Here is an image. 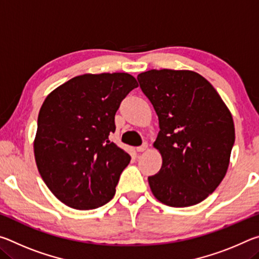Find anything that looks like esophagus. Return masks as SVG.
Masks as SVG:
<instances>
[{
  "mask_svg": "<svg viewBox=\"0 0 259 259\" xmlns=\"http://www.w3.org/2000/svg\"><path fill=\"white\" fill-rule=\"evenodd\" d=\"M147 150V144L146 143H144L142 146H138L137 147V152H144V151H146Z\"/></svg>",
  "mask_w": 259,
  "mask_h": 259,
  "instance_id": "esophagus-1",
  "label": "esophagus"
}]
</instances>
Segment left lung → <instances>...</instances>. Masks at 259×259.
Here are the masks:
<instances>
[{
    "mask_svg": "<svg viewBox=\"0 0 259 259\" xmlns=\"http://www.w3.org/2000/svg\"><path fill=\"white\" fill-rule=\"evenodd\" d=\"M159 117L154 147L162 166L148 177L153 195L169 207L200 203L216 190L230 163L235 130L214 88L192 71L151 69L137 76Z\"/></svg>",
    "mask_w": 259,
    "mask_h": 259,
    "instance_id": "1",
    "label": "left lung"
}]
</instances>
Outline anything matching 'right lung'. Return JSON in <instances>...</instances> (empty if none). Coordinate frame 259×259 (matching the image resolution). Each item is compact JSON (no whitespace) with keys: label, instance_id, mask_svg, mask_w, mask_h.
Returning <instances> with one entry per match:
<instances>
[{"label":"right lung","instance_id":"add662e5","mask_svg":"<svg viewBox=\"0 0 259 259\" xmlns=\"http://www.w3.org/2000/svg\"><path fill=\"white\" fill-rule=\"evenodd\" d=\"M138 87L128 73L83 74L48 95L37 117L36 165L57 199L77 210L113 199L130 155L108 139L115 113Z\"/></svg>","mask_w":259,"mask_h":259}]
</instances>
